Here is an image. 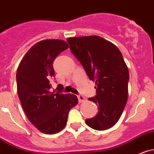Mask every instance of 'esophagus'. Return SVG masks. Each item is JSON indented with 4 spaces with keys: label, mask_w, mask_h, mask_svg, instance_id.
<instances>
[{
    "label": "esophagus",
    "mask_w": 154,
    "mask_h": 154,
    "mask_svg": "<svg viewBox=\"0 0 154 154\" xmlns=\"http://www.w3.org/2000/svg\"><path fill=\"white\" fill-rule=\"evenodd\" d=\"M78 99L79 103H82V102H85L86 100V98L84 96H82V95H79Z\"/></svg>",
    "instance_id": "obj_1"
}]
</instances>
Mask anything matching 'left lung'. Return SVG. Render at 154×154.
Listing matches in <instances>:
<instances>
[{
    "mask_svg": "<svg viewBox=\"0 0 154 154\" xmlns=\"http://www.w3.org/2000/svg\"><path fill=\"white\" fill-rule=\"evenodd\" d=\"M71 52L96 84V96L89 98L98 106L89 127L108 129L119 121L128 100L129 73L122 53L115 45L97 35L67 38Z\"/></svg>",
    "mask_w": 154,
    "mask_h": 154,
    "instance_id": "8db88e82",
    "label": "left lung"
}]
</instances>
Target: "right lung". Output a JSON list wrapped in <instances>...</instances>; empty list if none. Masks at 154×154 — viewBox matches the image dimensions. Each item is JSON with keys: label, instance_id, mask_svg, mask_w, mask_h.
<instances>
[{"label": "right lung", "instance_id": "obj_1", "mask_svg": "<svg viewBox=\"0 0 154 154\" xmlns=\"http://www.w3.org/2000/svg\"><path fill=\"white\" fill-rule=\"evenodd\" d=\"M69 48L59 39H47L33 45L20 63L17 72V92L23 109L32 125L42 133L56 134L66 125L70 109L78 103L72 94L51 92L54 77L53 63Z\"/></svg>", "mask_w": 154, "mask_h": 154}]
</instances>
